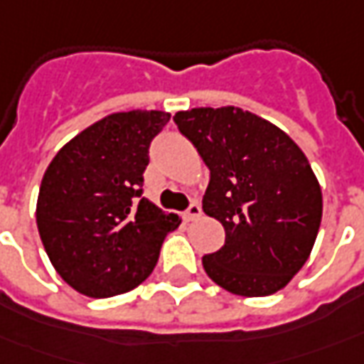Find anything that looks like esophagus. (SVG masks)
<instances>
[{
    "instance_id": "1",
    "label": "esophagus",
    "mask_w": 364,
    "mask_h": 364,
    "mask_svg": "<svg viewBox=\"0 0 364 364\" xmlns=\"http://www.w3.org/2000/svg\"><path fill=\"white\" fill-rule=\"evenodd\" d=\"M200 215H202V208L198 206V204H190V208L184 212V220L186 222H194Z\"/></svg>"
}]
</instances>
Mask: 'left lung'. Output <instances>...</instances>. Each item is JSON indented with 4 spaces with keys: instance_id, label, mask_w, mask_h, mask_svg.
<instances>
[{
    "instance_id": "8db88e82",
    "label": "left lung",
    "mask_w": 364,
    "mask_h": 364,
    "mask_svg": "<svg viewBox=\"0 0 364 364\" xmlns=\"http://www.w3.org/2000/svg\"><path fill=\"white\" fill-rule=\"evenodd\" d=\"M174 122L210 168L202 208L225 244L202 257L225 291L265 297L283 289L311 254L323 215L319 180L282 129L237 107L180 110Z\"/></svg>"
}]
</instances>
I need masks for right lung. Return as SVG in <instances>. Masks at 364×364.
I'll use <instances>...</instances> for the list:
<instances>
[{"label":"right lung","instance_id":"1","mask_svg":"<svg viewBox=\"0 0 364 364\" xmlns=\"http://www.w3.org/2000/svg\"><path fill=\"white\" fill-rule=\"evenodd\" d=\"M170 112H112L79 132L47 166L37 230L55 272L75 291L102 299L149 277L160 245L180 225L142 198L149 146Z\"/></svg>","mask_w":364,"mask_h":364}]
</instances>
